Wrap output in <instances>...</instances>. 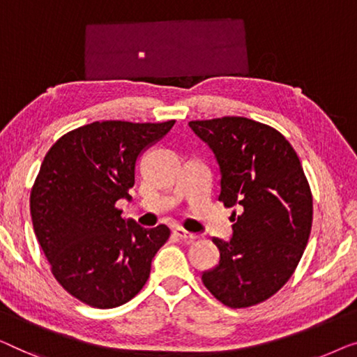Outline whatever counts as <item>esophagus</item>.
I'll return each instance as SVG.
<instances>
[{
	"mask_svg": "<svg viewBox=\"0 0 357 357\" xmlns=\"http://www.w3.org/2000/svg\"><path fill=\"white\" fill-rule=\"evenodd\" d=\"M174 236L179 238L181 241H184V243H194V241H197L200 236L199 234H194V233H189V231H185L183 228H176L173 231Z\"/></svg>",
	"mask_w": 357,
	"mask_h": 357,
	"instance_id": "34e87169",
	"label": "esophagus"
}]
</instances>
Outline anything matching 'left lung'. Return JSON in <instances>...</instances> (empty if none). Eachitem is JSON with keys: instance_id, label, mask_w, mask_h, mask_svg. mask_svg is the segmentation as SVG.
<instances>
[{"instance_id": "left-lung-1", "label": "left lung", "mask_w": 357, "mask_h": 357, "mask_svg": "<svg viewBox=\"0 0 357 357\" xmlns=\"http://www.w3.org/2000/svg\"><path fill=\"white\" fill-rule=\"evenodd\" d=\"M222 173L218 200L231 213L233 238L212 241L220 262L202 281L233 309L264 303L283 288L312 228V192L298 153L277 129L241 116L190 121Z\"/></svg>"}]
</instances>
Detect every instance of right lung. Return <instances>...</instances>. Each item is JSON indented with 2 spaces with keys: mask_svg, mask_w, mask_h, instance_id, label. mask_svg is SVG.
Instances as JSON below:
<instances>
[{
  "mask_svg": "<svg viewBox=\"0 0 357 357\" xmlns=\"http://www.w3.org/2000/svg\"><path fill=\"white\" fill-rule=\"evenodd\" d=\"M174 123L95 121L45 155L30 192L33 231L54 278L84 304L118 307L147 283L169 228L124 220L116 202L130 199L139 155Z\"/></svg>",
  "mask_w": 357,
  "mask_h": 357,
  "instance_id": "add662e5",
  "label": "right lung"
}]
</instances>
